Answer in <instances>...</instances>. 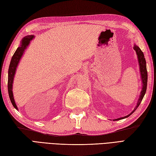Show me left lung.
<instances>
[{
    "label": "left lung",
    "mask_w": 156,
    "mask_h": 156,
    "mask_svg": "<svg viewBox=\"0 0 156 156\" xmlns=\"http://www.w3.org/2000/svg\"><path fill=\"white\" fill-rule=\"evenodd\" d=\"M134 50L136 51L137 55V58H138V61H139V64H140V72H141V80H142V82H143V88H142V90L141 92V94L140 98L137 101V106L135 107V108H134V110L132 111L130 114L125 116V117H121L117 119H114L113 121H117V120H121V119L127 118L128 117H129L133 112H135V111L136 110L137 108V107L140 106L141 102L143 99L144 95L146 92V89H147V68H146V62H145V59L144 57V54L143 51L141 50V49L137 46L136 45H134L133 47Z\"/></svg>",
    "instance_id": "1"
}]
</instances>
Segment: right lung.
Masks as SVG:
<instances>
[{
  "instance_id": "1",
  "label": "right lung",
  "mask_w": 156,
  "mask_h": 156,
  "mask_svg": "<svg viewBox=\"0 0 156 156\" xmlns=\"http://www.w3.org/2000/svg\"><path fill=\"white\" fill-rule=\"evenodd\" d=\"M34 37V35H27L26 37H23L21 45L16 49L15 51V54H13L11 63H10L9 65V72H8V92H9V95L10 100H11L12 104L16 109H18L17 107L15 102L14 98H13V94H12V83H13V79H14V76L15 74L16 68L17 67V65L19 62L20 59L22 57V55L23 53H24L25 49L27 48V46L29 45V42L31 40V39Z\"/></svg>"
}]
</instances>
